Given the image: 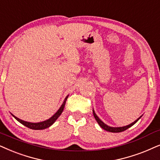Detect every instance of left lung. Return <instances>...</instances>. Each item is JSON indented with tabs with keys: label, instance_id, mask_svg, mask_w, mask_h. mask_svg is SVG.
Listing matches in <instances>:
<instances>
[{
	"label": "left lung",
	"instance_id": "8db88e82",
	"mask_svg": "<svg viewBox=\"0 0 160 160\" xmlns=\"http://www.w3.org/2000/svg\"><path fill=\"white\" fill-rule=\"evenodd\" d=\"M93 115H94V117L95 118V120H96V121L98 122V123L99 124V126H101V128H103V129L107 131V132H115V133H118V132H123V131H125L127 129V128H130L131 126H132L134 125V123H136L138 121V120L140 119V118H139L138 120H136L135 121L133 122L132 123L129 124V125L128 126H123V127H110V126H108L107 125H106L104 123H103L102 121H101L100 119H99L98 116L96 115V114L95 113V112L93 111Z\"/></svg>",
	"mask_w": 160,
	"mask_h": 160
}]
</instances>
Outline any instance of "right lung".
I'll return each instance as SVG.
<instances>
[{
    "instance_id": "1",
    "label": "right lung",
    "mask_w": 160,
    "mask_h": 160,
    "mask_svg": "<svg viewBox=\"0 0 160 160\" xmlns=\"http://www.w3.org/2000/svg\"><path fill=\"white\" fill-rule=\"evenodd\" d=\"M67 96L65 99V101H64L63 103H62V105L61 106V107L59 108V109L58 110L57 112H56L54 115H53L52 117L51 118H49L48 120H47V121H43V122H40V123H29V122H26V121H22V120L19 119L18 118L15 117V116L13 115L14 118L17 120L18 121H19L20 123H22V125H24L25 126H26V127L29 128H32V129H35V130H40V129H45V128H48L49 126H51L52 124L54 123V122L57 121V119L59 117L60 115H61L62 111H63L64 109V107H65V103H66V101H67V98H68Z\"/></svg>"
}]
</instances>
